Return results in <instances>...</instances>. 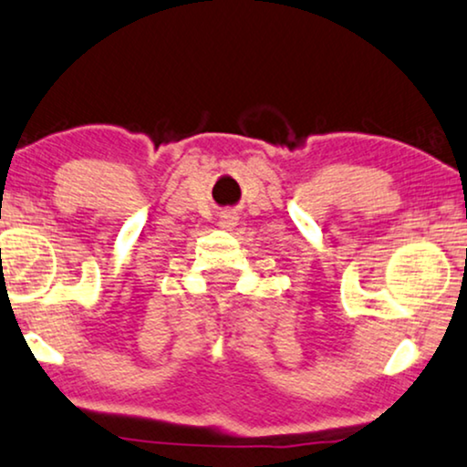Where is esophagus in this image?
Listing matches in <instances>:
<instances>
[{
  "label": "esophagus",
  "instance_id": "obj_1",
  "mask_svg": "<svg viewBox=\"0 0 467 467\" xmlns=\"http://www.w3.org/2000/svg\"><path fill=\"white\" fill-rule=\"evenodd\" d=\"M219 225L223 229H232V227L238 225V216H235L234 212H223L221 219H219Z\"/></svg>",
  "mask_w": 467,
  "mask_h": 467
}]
</instances>
